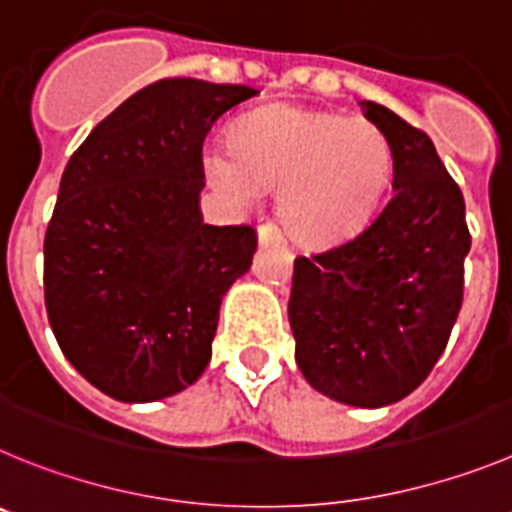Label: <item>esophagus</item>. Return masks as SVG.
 <instances>
[{
	"mask_svg": "<svg viewBox=\"0 0 512 512\" xmlns=\"http://www.w3.org/2000/svg\"><path fill=\"white\" fill-rule=\"evenodd\" d=\"M257 239H260V245H270V242L280 245V242H283V234H280V229L275 227V224H262V227L257 229Z\"/></svg>",
	"mask_w": 512,
	"mask_h": 512,
	"instance_id": "1",
	"label": "esophagus"
}]
</instances>
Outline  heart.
I'll use <instances>...</instances> for the list:
<instances>
[{"label":"heart","instance_id":"1","mask_svg":"<svg viewBox=\"0 0 512 512\" xmlns=\"http://www.w3.org/2000/svg\"><path fill=\"white\" fill-rule=\"evenodd\" d=\"M232 153L204 155L209 186L234 209L278 188L285 232L306 247L344 242L372 219L393 173V150L377 124L278 104L232 127Z\"/></svg>","mask_w":512,"mask_h":512}]
</instances>
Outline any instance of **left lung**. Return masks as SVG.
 <instances>
[{"label":"left lung","instance_id":"left-lung-1","mask_svg":"<svg viewBox=\"0 0 512 512\" xmlns=\"http://www.w3.org/2000/svg\"><path fill=\"white\" fill-rule=\"evenodd\" d=\"M359 107L393 150V196L352 239L296 257L288 319L313 390L357 408L398 403L428 377L462 308L464 196L426 132Z\"/></svg>","mask_w":512,"mask_h":512}]
</instances>
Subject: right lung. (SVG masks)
Here are the masks:
<instances>
[{"instance_id":"1","label":"right lung","mask_w":512,"mask_h":512,"mask_svg":"<svg viewBox=\"0 0 512 512\" xmlns=\"http://www.w3.org/2000/svg\"><path fill=\"white\" fill-rule=\"evenodd\" d=\"M255 94L163 78L101 119L63 170L45 308L68 362L109 398L163 400L209 365L219 306L257 237L204 224L201 150L216 119Z\"/></svg>"}]
</instances>
